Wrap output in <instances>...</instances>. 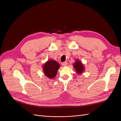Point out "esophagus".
<instances>
[{
  "mask_svg": "<svg viewBox=\"0 0 121 121\" xmlns=\"http://www.w3.org/2000/svg\"><path fill=\"white\" fill-rule=\"evenodd\" d=\"M67 64H68V63L67 62H64L62 63V65L63 66H66L67 65Z\"/></svg>",
  "mask_w": 121,
  "mask_h": 121,
  "instance_id": "34e87169",
  "label": "esophagus"
}]
</instances>
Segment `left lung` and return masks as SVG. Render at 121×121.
<instances>
[{
	"label": "left lung",
	"instance_id": "left-lung-1",
	"mask_svg": "<svg viewBox=\"0 0 121 121\" xmlns=\"http://www.w3.org/2000/svg\"><path fill=\"white\" fill-rule=\"evenodd\" d=\"M73 68L78 74H81L84 70V66L79 60L77 59L73 64Z\"/></svg>",
	"mask_w": 121,
	"mask_h": 121
}]
</instances>
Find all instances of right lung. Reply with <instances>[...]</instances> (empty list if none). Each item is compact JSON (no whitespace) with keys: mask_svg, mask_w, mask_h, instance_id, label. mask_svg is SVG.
Listing matches in <instances>:
<instances>
[{"mask_svg":"<svg viewBox=\"0 0 121 121\" xmlns=\"http://www.w3.org/2000/svg\"><path fill=\"white\" fill-rule=\"evenodd\" d=\"M60 66L55 60H49L44 64L43 68V73L49 79L55 77Z\"/></svg>","mask_w":121,"mask_h":121,"instance_id":"add662e5","label":"right lung"}]
</instances>
